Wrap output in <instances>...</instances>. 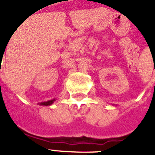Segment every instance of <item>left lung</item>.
Returning <instances> with one entry per match:
<instances>
[{"label": "left lung", "mask_w": 155, "mask_h": 155, "mask_svg": "<svg viewBox=\"0 0 155 155\" xmlns=\"http://www.w3.org/2000/svg\"><path fill=\"white\" fill-rule=\"evenodd\" d=\"M151 54H152V53H151Z\"/></svg>", "instance_id": "obj_1"}]
</instances>
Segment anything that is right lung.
<instances>
[{"label":"right lung","instance_id":"obj_1","mask_svg":"<svg viewBox=\"0 0 155 155\" xmlns=\"http://www.w3.org/2000/svg\"><path fill=\"white\" fill-rule=\"evenodd\" d=\"M54 101V100H53V101H47V102H42V103H41L40 104V105H51L53 102Z\"/></svg>","mask_w":155,"mask_h":155}]
</instances>
